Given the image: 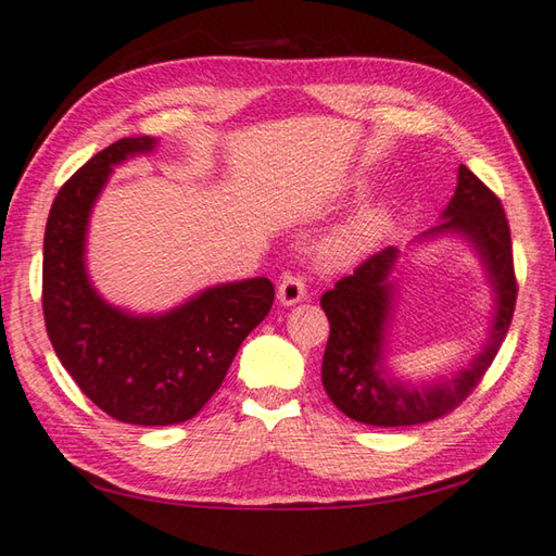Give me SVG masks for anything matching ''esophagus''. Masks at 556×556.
<instances>
[{
	"label": "esophagus",
	"mask_w": 556,
	"mask_h": 556,
	"mask_svg": "<svg viewBox=\"0 0 556 556\" xmlns=\"http://www.w3.org/2000/svg\"><path fill=\"white\" fill-rule=\"evenodd\" d=\"M304 298H307V286H304V280L300 276L288 274L286 278L280 280V286H278V300H280V304H286V307H292V304L302 302Z\"/></svg>",
	"instance_id": "34e87169"
}]
</instances>
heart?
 <instances>
[{
	"label": "heart",
	"mask_w": 556,
	"mask_h": 556,
	"mask_svg": "<svg viewBox=\"0 0 556 556\" xmlns=\"http://www.w3.org/2000/svg\"><path fill=\"white\" fill-rule=\"evenodd\" d=\"M383 228H387V211L381 206L359 208L326 237L321 244V254L326 262H348V258L365 252L371 242H377Z\"/></svg>",
	"instance_id": "obj_1"
}]
</instances>
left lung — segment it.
Masks as SVG:
<instances>
[{
  "label": "left lung",
  "mask_w": 556,
  "mask_h": 556,
  "mask_svg": "<svg viewBox=\"0 0 556 556\" xmlns=\"http://www.w3.org/2000/svg\"><path fill=\"white\" fill-rule=\"evenodd\" d=\"M441 218L444 220L427 230L420 240L460 235L470 242L494 292L490 338L482 345V353L453 377H439L420 387L391 377L387 367V336L395 304L391 274L401 252L395 247L381 249L321 298V309L331 324L321 381L328 399L350 420L374 427H410L439 420L468 399L500 353L514 319L518 292L511 230L502 201L466 165H460L456 194L451 197Z\"/></svg>",
  "instance_id": "left-lung-1"
}]
</instances>
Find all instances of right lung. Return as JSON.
<instances>
[{"label": "right lung", "mask_w": 556, "mask_h": 556, "mask_svg": "<svg viewBox=\"0 0 556 556\" xmlns=\"http://www.w3.org/2000/svg\"><path fill=\"white\" fill-rule=\"evenodd\" d=\"M155 143L129 136L76 169L56 191L42 244V314L56 357L100 410L143 427L191 420L276 298L268 278L206 288L163 314H131L100 298L86 270L90 211L112 167Z\"/></svg>", "instance_id": "1"}]
</instances>
